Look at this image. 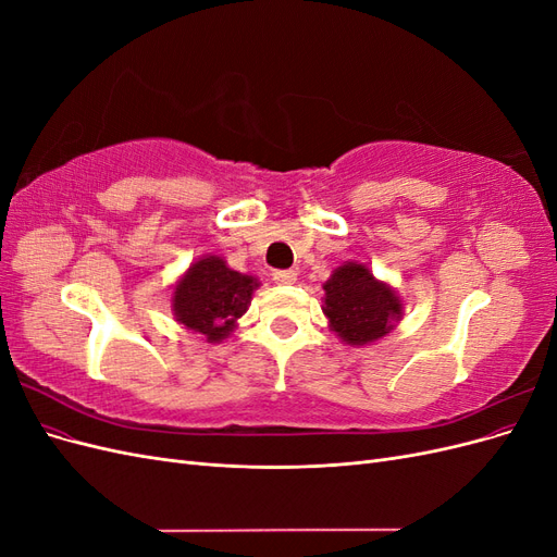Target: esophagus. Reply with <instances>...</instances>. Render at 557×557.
I'll return each mask as SVG.
<instances>
[{"instance_id": "obj_1", "label": "esophagus", "mask_w": 557, "mask_h": 557, "mask_svg": "<svg viewBox=\"0 0 557 557\" xmlns=\"http://www.w3.org/2000/svg\"><path fill=\"white\" fill-rule=\"evenodd\" d=\"M272 278L278 285H293L297 281V272H295V269H276Z\"/></svg>"}]
</instances>
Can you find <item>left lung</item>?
<instances>
[{"label":"left lung","instance_id":"left-lung-1","mask_svg":"<svg viewBox=\"0 0 557 557\" xmlns=\"http://www.w3.org/2000/svg\"><path fill=\"white\" fill-rule=\"evenodd\" d=\"M323 313L330 330L348 346H367L383 339L401 318V299L391 285L374 278L364 264L336 267L323 283Z\"/></svg>","mask_w":557,"mask_h":557}]
</instances>
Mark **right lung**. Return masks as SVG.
I'll list each match as a JSON object with an SVG mask.
<instances>
[{
	"label": "right lung",
	"instance_id": "obj_1",
	"mask_svg": "<svg viewBox=\"0 0 557 557\" xmlns=\"http://www.w3.org/2000/svg\"><path fill=\"white\" fill-rule=\"evenodd\" d=\"M258 285L256 276L234 272L223 258L205 256L174 285L172 311L181 325L218 344L237 327Z\"/></svg>",
	"mask_w": 557,
	"mask_h": 557
}]
</instances>
